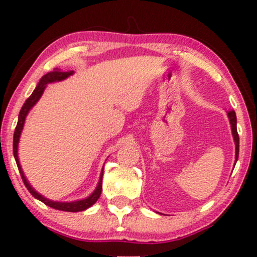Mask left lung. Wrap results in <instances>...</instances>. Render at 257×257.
<instances>
[{
	"label": "left lung",
	"instance_id": "8db88e82",
	"mask_svg": "<svg viewBox=\"0 0 257 257\" xmlns=\"http://www.w3.org/2000/svg\"><path fill=\"white\" fill-rule=\"evenodd\" d=\"M227 115H228L229 122H230L232 138H234V142H235V164H236V162H237V159H238V150H240V139H238L237 128H236V123H237V119H236V114H235L234 110L228 111Z\"/></svg>",
	"mask_w": 257,
	"mask_h": 257
}]
</instances>
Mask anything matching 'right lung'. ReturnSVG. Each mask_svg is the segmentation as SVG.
<instances>
[{
  "instance_id": "right-lung-1",
  "label": "right lung",
  "mask_w": 257,
  "mask_h": 257,
  "mask_svg": "<svg viewBox=\"0 0 257 257\" xmlns=\"http://www.w3.org/2000/svg\"><path fill=\"white\" fill-rule=\"evenodd\" d=\"M73 74H74V71L68 73V71L55 70V71H50V73L43 75V76L41 77V80L39 83H37L36 88L34 89L33 94L30 95L28 98H27L25 104H23L21 110H20L19 121H17L15 133H14L13 152H14V157H15V161L17 164V168H19L20 174H21L23 183H25L27 189L30 191V194H32L34 197L37 198V200H40L41 202H43L44 204H47V206H49L50 208H54V209L62 210V211H70V213H77V211H83L85 209H88V208H90L94 203H96V201L98 200V197H100L101 191H102V176H103V169L101 170L100 180H98L96 188H95L93 193L89 195L88 197L82 198V200L71 201V202H60V201L49 200V198L44 197L43 195H41L39 191L35 190V188H34L32 184L29 183V181L27 180V177L25 175V173H23V169H22L21 164H20V160H19V142H20V138H21L23 126H25L26 118H27V116H28L29 111L32 110V108L34 107V105L39 102L41 96H42L44 93V90H46L47 84L66 80V78L71 76Z\"/></svg>"
}]
</instances>
